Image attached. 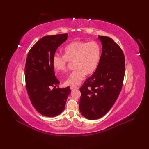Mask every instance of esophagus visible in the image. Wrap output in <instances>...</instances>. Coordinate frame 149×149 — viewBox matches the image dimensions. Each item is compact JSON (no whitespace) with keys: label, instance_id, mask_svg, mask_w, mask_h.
I'll return each mask as SVG.
<instances>
[{"label":"esophagus","instance_id":"34e87169","mask_svg":"<svg viewBox=\"0 0 149 149\" xmlns=\"http://www.w3.org/2000/svg\"><path fill=\"white\" fill-rule=\"evenodd\" d=\"M70 89L72 90H75V89H79V87H71Z\"/></svg>","mask_w":149,"mask_h":149}]
</instances>
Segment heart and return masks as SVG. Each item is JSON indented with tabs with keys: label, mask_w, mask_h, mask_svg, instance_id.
<instances>
[{
	"label": "heart",
	"mask_w": 149,
	"mask_h": 149,
	"mask_svg": "<svg viewBox=\"0 0 149 149\" xmlns=\"http://www.w3.org/2000/svg\"><path fill=\"white\" fill-rule=\"evenodd\" d=\"M63 56L56 54L52 59V65L56 72L63 74L67 72V61L74 62L75 70L64 82L67 86L79 85L86 74H91L97 69L100 63L101 48L95 41H74L62 49Z\"/></svg>",
	"instance_id": "heart-1"
}]
</instances>
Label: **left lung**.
<instances>
[{
  "instance_id": "1",
  "label": "left lung",
  "mask_w": 149,
  "mask_h": 149,
  "mask_svg": "<svg viewBox=\"0 0 149 149\" xmlns=\"http://www.w3.org/2000/svg\"><path fill=\"white\" fill-rule=\"evenodd\" d=\"M102 54L94 73L80 88L79 110L88 119H100L107 113L121 90L125 74V57L111 38L98 36Z\"/></svg>"
}]
</instances>
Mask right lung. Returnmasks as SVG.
<instances>
[{"label":"right lung","instance_id":"right-lung-1","mask_svg":"<svg viewBox=\"0 0 149 149\" xmlns=\"http://www.w3.org/2000/svg\"><path fill=\"white\" fill-rule=\"evenodd\" d=\"M68 39V34L49 35L41 38L28 54L25 68L26 87L33 107L40 114L53 118L65 109L70 88L51 86L60 83L54 74L52 59L56 49Z\"/></svg>","mask_w":149,"mask_h":149}]
</instances>
